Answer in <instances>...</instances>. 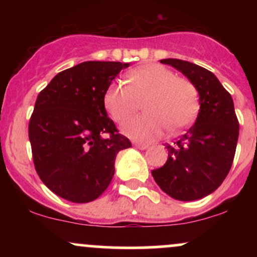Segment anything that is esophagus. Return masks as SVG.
Masks as SVG:
<instances>
[{
    "label": "esophagus",
    "instance_id": "1",
    "mask_svg": "<svg viewBox=\"0 0 257 257\" xmlns=\"http://www.w3.org/2000/svg\"><path fill=\"white\" fill-rule=\"evenodd\" d=\"M134 146L137 147V149H139V150H146L147 147H149V146L146 145V144H140V143H137V144H134Z\"/></svg>",
    "mask_w": 257,
    "mask_h": 257
}]
</instances>
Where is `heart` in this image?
Segmentation results:
<instances>
[{"mask_svg": "<svg viewBox=\"0 0 257 257\" xmlns=\"http://www.w3.org/2000/svg\"><path fill=\"white\" fill-rule=\"evenodd\" d=\"M128 82H112L105 91L104 105L114 122L123 123L144 101L145 114L129 119L122 126L123 133L135 140H155L167 128L172 133L182 131L198 113L196 85L163 65L138 67L128 73Z\"/></svg>", "mask_w": 257, "mask_h": 257, "instance_id": "b5f03b06", "label": "heart"}]
</instances>
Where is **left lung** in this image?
<instances>
[{
  "label": "left lung",
  "instance_id": "left-lung-1",
  "mask_svg": "<svg viewBox=\"0 0 257 257\" xmlns=\"http://www.w3.org/2000/svg\"><path fill=\"white\" fill-rule=\"evenodd\" d=\"M196 85L199 113L193 125L175 143L166 144L168 159L152 170L157 185L178 200H196L213 193L231 169L239 122L231 94L213 72L190 61L163 59Z\"/></svg>",
  "mask_w": 257,
  "mask_h": 257
}]
</instances>
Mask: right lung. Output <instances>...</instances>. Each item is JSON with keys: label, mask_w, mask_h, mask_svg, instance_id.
<instances>
[{"label": "right lung", "mask_w": 257, "mask_h": 257, "mask_svg": "<svg viewBox=\"0 0 257 257\" xmlns=\"http://www.w3.org/2000/svg\"><path fill=\"white\" fill-rule=\"evenodd\" d=\"M118 61H84L59 72L38 94L29 122L35 169L52 192L73 203L101 196L114 174V159L132 146L108 118L105 91Z\"/></svg>", "instance_id": "1"}]
</instances>
